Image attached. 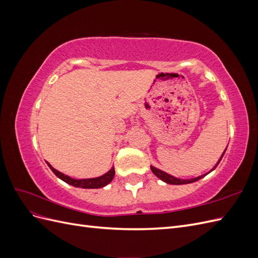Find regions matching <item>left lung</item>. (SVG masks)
Masks as SVG:
<instances>
[{
	"mask_svg": "<svg viewBox=\"0 0 258 258\" xmlns=\"http://www.w3.org/2000/svg\"><path fill=\"white\" fill-rule=\"evenodd\" d=\"M225 152H226V151H225ZM225 152L223 153L221 159L218 160L217 165H218V163H220V161L222 160ZM217 165H216L212 170H211V171H213V170L217 167ZM151 170L153 171V173H154L156 176L159 177L160 179H162L163 182H166V183H168V184H173V185L189 184V183H192V182H196V181H198V179H200V178H202V177L207 175V174H205V175H201V176H198V177H196V178H191V179H179V178H176V177H174V176H172V175H170V174H168V173H166V172H163V171H161V170H159V169H157V168H155V167H151ZM211 171H210V172H211Z\"/></svg>",
	"mask_w": 258,
	"mask_h": 258,
	"instance_id": "obj_1",
	"label": "left lung"
}]
</instances>
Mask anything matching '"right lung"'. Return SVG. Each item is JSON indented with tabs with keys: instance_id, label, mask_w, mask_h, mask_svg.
<instances>
[{
	"instance_id": "1",
	"label": "right lung",
	"mask_w": 258,
	"mask_h": 258,
	"mask_svg": "<svg viewBox=\"0 0 258 258\" xmlns=\"http://www.w3.org/2000/svg\"><path fill=\"white\" fill-rule=\"evenodd\" d=\"M48 167L51 169L52 172L56 174L59 178H61L62 181H64L66 183L72 185L74 187H81V188H100V187H103L105 185H107L110 183L114 175H115V170L114 168H112L107 173H105L102 176H99L96 178H86V179H74L72 177H70L63 173L59 172L56 169H53L49 163L47 162Z\"/></svg>"
}]
</instances>
